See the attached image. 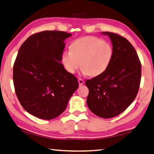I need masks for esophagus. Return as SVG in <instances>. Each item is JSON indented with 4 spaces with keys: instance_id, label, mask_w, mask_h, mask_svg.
<instances>
[{
    "instance_id": "34e87169",
    "label": "esophagus",
    "mask_w": 154,
    "mask_h": 154,
    "mask_svg": "<svg viewBox=\"0 0 154 154\" xmlns=\"http://www.w3.org/2000/svg\"><path fill=\"white\" fill-rule=\"evenodd\" d=\"M78 83H79V85L81 86L84 83V82L82 79H81V78H78Z\"/></svg>"
}]
</instances>
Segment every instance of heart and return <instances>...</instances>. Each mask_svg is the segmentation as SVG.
I'll list each match as a JSON object with an SVG mask.
<instances>
[{"label":"heart","instance_id":"b5f03b06","mask_svg":"<svg viewBox=\"0 0 154 154\" xmlns=\"http://www.w3.org/2000/svg\"><path fill=\"white\" fill-rule=\"evenodd\" d=\"M112 56L110 43L95 36H85L72 42L70 51L62 55V63L70 74H74L82 65L84 74L96 76L107 70Z\"/></svg>","mask_w":154,"mask_h":154}]
</instances>
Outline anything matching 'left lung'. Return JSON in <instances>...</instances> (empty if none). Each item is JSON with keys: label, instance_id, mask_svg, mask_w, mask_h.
I'll use <instances>...</instances> for the list:
<instances>
[{"label": "left lung", "instance_id": "left-lung-1", "mask_svg": "<svg viewBox=\"0 0 154 154\" xmlns=\"http://www.w3.org/2000/svg\"><path fill=\"white\" fill-rule=\"evenodd\" d=\"M111 40L112 61L102 74L86 81L89 90L87 105L94 114L103 118L116 116L137 96L142 66L131 43L117 34L102 32Z\"/></svg>", "mask_w": 154, "mask_h": 154}]
</instances>
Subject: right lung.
<instances>
[{
    "instance_id": "right-lung-1",
    "label": "right lung",
    "mask_w": 154,
    "mask_h": 154,
    "mask_svg": "<svg viewBox=\"0 0 154 154\" xmlns=\"http://www.w3.org/2000/svg\"><path fill=\"white\" fill-rule=\"evenodd\" d=\"M71 36L43 31L28 38L18 51L13 66L16 94L25 110L36 118L52 120L60 115L78 88L77 78L61 63L64 40Z\"/></svg>"
}]
</instances>
